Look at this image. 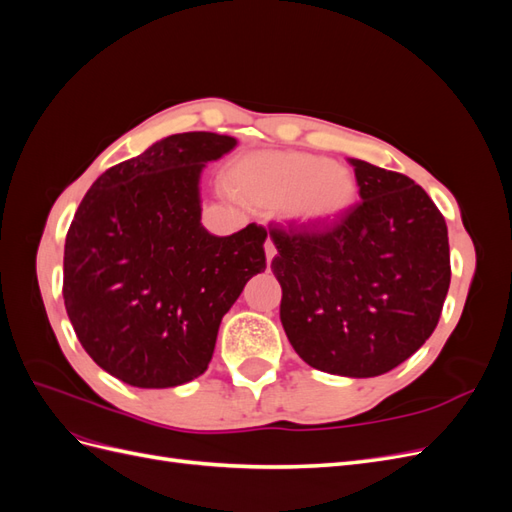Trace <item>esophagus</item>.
<instances>
[{
  "mask_svg": "<svg viewBox=\"0 0 512 512\" xmlns=\"http://www.w3.org/2000/svg\"><path fill=\"white\" fill-rule=\"evenodd\" d=\"M265 254H267V262L271 265V260H273L275 254H277V250H275V245H273L271 239H267V243H265Z\"/></svg>",
  "mask_w": 512,
  "mask_h": 512,
  "instance_id": "34e87169",
  "label": "esophagus"
}]
</instances>
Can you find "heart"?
<instances>
[{
    "label": "heart",
    "mask_w": 512,
    "mask_h": 512,
    "mask_svg": "<svg viewBox=\"0 0 512 512\" xmlns=\"http://www.w3.org/2000/svg\"><path fill=\"white\" fill-rule=\"evenodd\" d=\"M239 198L262 211H280L303 230L344 220L356 203V179L329 158L299 151H258L230 168Z\"/></svg>",
    "instance_id": "b5f03b06"
}]
</instances>
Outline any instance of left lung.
<instances>
[{
    "mask_svg": "<svg viewBox=\"0 0 512 512\" xmlns=\"http://www.w3.org/2000/svg\"><path fill=\"white\" fill-rule=\"evenodd\" d=\"M361 203L327 230H271L280 320L301 359L348 378L386 374L436 329L451 284L448 230L410 177L350 160Z\"/></svg>",
    "mask_w": 512,
    "mask_h": 512,
    "instance_id": "8db88e82",
    "label": "left lung"
}]
</instances>
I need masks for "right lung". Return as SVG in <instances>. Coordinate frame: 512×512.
Instances as JSON below:
<instances>
[{"instance_id": "right-lung-1", "label": "right lung", "mask_w": 512, "mask_h": 512, "mask_svg": "<svg viewBox=\"0 0 512 512\" xmlns=\"http://www.w3.org/2000/svg\"><path fill=\"white\" fill-rule=\"evenodd\" d=\"M237 138L183 132L102 173L74 213L64 303L104 371L138 389L205 374L224 314L267 269V230L215 237L200 224L203 168Z\"/></svg>"}]
</instances>
